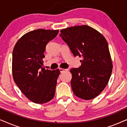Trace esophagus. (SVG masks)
<instances>
[{
    "label": "esophagus",
    "mask_w": 127,
    "mask_h": 127,
    "mask_svg": "<svg viewBox=\"0 0 127 127\" xmlns=\"http://www.w3.org/2000/svg\"><path fill=\"white\" fill-rule=\"evenodd\" d=\"M60 72H61V73H63V72H65V71H66L67 69H63V68H60Z\"/></svg>",
    "instance_id": "obj_1"
}]
</instances>
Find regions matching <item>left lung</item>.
<instances>
[{
    "label": "left lung",
    "instance_id": "8db88e82",
    "mask_svg": "<svg viewBox=\"0 0 127 127\" xmlns=\"http://www.w3.org/2000/svg\"><path fill=\"white\" fill-rule=\"evenodd\" d=\"M60 36L74 57L83 58L80 67L70 70L74 94L82 99H93L105 89L112 74L113 64L106 40L86 25L62 29Z\"/></svg>",
    "mask_w": 127,
    "mask_h": 127
}]
</instances>
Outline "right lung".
I'll use <instances>...</instances> for the list:
<instances>
[{"mask_svg":"<svg viewBox=\"0 0 127 127\" xmlns=\"http://www.w3.org/2000/svg\"><path fill=\"white\" fill-rule=\"evenodd\" d=\"M58 32L41 29L31 31L24 34L14 47V81L26 97L34 103H47L54 96L60 71L45 69L42 66L46 45Z\"/></svg>","mask_w":127,"mask_h":127,"instance_id":"right-lung-1","label":"right lung"}]
</instances>
